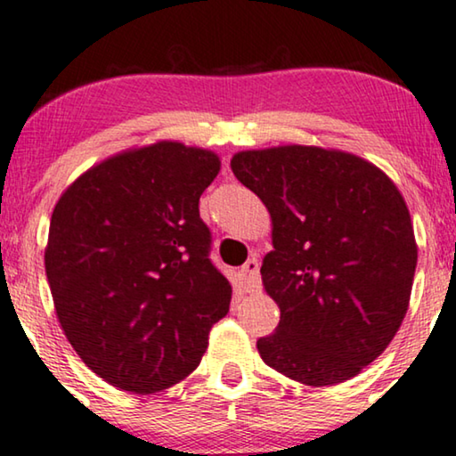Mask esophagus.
<instances>
[{"label": "esophagus", "mask_w": 456, "mask_h": 456, "mask_svg": "<svg viewBox=\"0 0 456 456\" xmlns=\"http://www.w3.org/2000/svg\"><path fill=\"white\" fill-rule=\"evenodd\" d=\"M242 282H245V289L249 293H256L262 289V279H259V262L256 257L247 259V264L240 268Z\"/></svg>", "instance_id": "esophagus-1"}]
</instances>
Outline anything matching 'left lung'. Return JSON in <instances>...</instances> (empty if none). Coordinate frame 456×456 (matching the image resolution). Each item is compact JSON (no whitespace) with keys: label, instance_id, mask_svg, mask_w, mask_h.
<instances>
[{"label":"left lung","instance_id":"8db88e82","mask_svg":"<svg viewBox=\"0 0 456 456\" xmlns=\"http://www.w3.org/2000/svg\"><path fill=\"white\" fill-rule=\"evenodd\" d=\"M230 167L272 217L262 282L281 322L259 356L305 386L352 379L409 310L417 242L400 191L364 159L318 146L242 151Z\"/></svg>","mask_w":456,"mask_h":456}]
</instances>
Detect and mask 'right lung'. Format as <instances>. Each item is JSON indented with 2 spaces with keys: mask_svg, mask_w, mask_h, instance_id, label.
Returning <instances> with one entry per match:
<instances>
[{
  "mask_svg": "<svg viewBox=\"0 0 456 456\" xmlns=\"http://www.w3.org/2000/svg\"><path fill=\"white\" fill-rule=\"evenodd\" d=\"M216 152L157 142L87 169L50 222L45 274L79 358L110 386L161 392L197 369L232 287L199 199Z\"/></svg>",
  "mask_w": 456,
  "mask_h": 456,
  "instance_id": "obj_1",
  "label": "right lung"
}]
</instances>
